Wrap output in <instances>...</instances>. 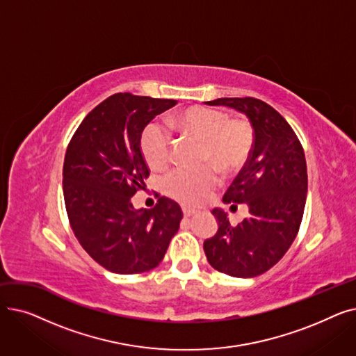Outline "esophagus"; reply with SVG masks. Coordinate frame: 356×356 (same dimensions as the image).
<instances>
[{
    "label": "esophagus",
    "instance_id": "1",
    "mask_svg": "<svg viewBox=\"0 0 356 356\" xmlns=\"http://www.w3.org/2000/svg\"><path fill=\"white\" fill-rule=\"evenodd\" d=\"M181 211H183L184 216H192L197 212L195 208H189V207H181Z\"/></svg>",
    "mask_w": 356,
    "mask_h": 356
}]
</instances>
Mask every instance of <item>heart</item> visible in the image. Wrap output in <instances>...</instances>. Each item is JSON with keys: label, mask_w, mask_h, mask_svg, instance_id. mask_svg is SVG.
<instances>
[{"label": "heart", "mask_w": 356, "mask_h": 356, "mask_svg": "<svg viewBox=\"0 0 356 356\" xmlns=\"http://www.w3.org/2000/svg\"><path fill=\"white\" fill-rule=\"evenodd\" d=\"M183 134L202 141L200 161L207 165L179 167L164 179V191L186 204H197L207 199L219 184L222 173L241 170L250 159L254 144V129L247 120H229L225 112L193 106L170 120ZM141 153L153 170H161L172 160V137L157 124L148 125L141 136ZM213 165L211 166L210 164Z\"/></svg>", "instance_id": "1"}]
</instances>
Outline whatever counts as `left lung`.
I'll return each mask as SVG.
<instances>
[{
    "label": "left lung",
    "instance_id": "8db88e82",
    "mask_svg": "<svg viewBox=\"0 0 356 356\" xmlns=\"http://www.w3.org/2000/svg\"><path fill=\"white\" fill-rule=\"evenodd\" d=\"M204 104L245 114L254 128V144L245 165L223 195L225 203H245L250 215L234 227L228 213L215 208L219 228L203 242V250L219 273L257 277L283 258L300 228L307 196L303 147L289 122L264 101L248 97Z\"/></svg>",
    "mask_w": 356,
    "mask_h": 356
}]
</instances>
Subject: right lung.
<instances>
[{"mask_svg":"<svg viewBox=\"0 0 356 356\" xmlns=\"http://www.w3.org/2000/svg\"><path fill=\"white\" fill-rule=\"evenodd\" d=\"M175 99L115 93L93 108L73 134L63 164V195L70 227L82 248L117 274L157 267L180 227L179 203L159 197L153 209H134L148 165L141 134Z\"/></svg>","mask_w":356,"mask_h":356,"instance_id":"1","label":"right lung"}]
</instances>
